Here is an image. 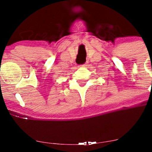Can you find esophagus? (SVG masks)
Segmentation results:
<instances>
[{"label": "esophagus", "instance_id": "34e87169", "mask_svg": "<svg viewBox=\"0 0 152 152\" xmlns=\"http://www.w3.org/2000/svg\"><path fill=\"white\" fill-rule=\"evenodd\" d=\"M86 64H87V63L84 64V65H79V67H85L86 65H86Z\"/></svg>", "mask_w": 152, "mask_h": 152}]
</instances>
